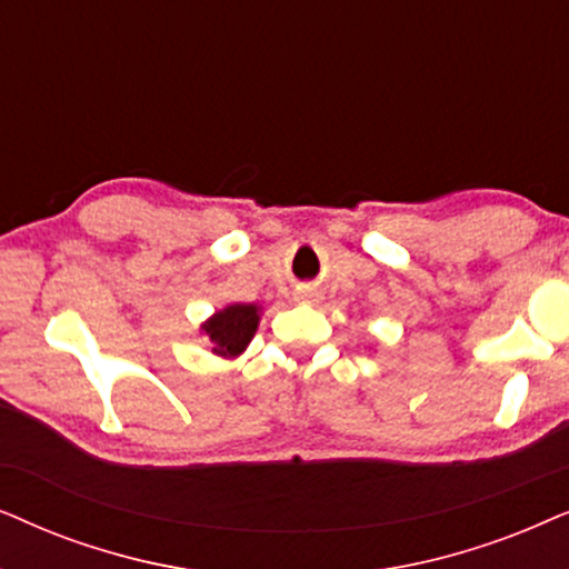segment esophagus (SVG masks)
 <instances>
[{"mask_svg":"<svg viewBox=\"0 0 569 569\" xmlns=\"http://www.w3.org/2000/svg\"><path fill=\"white\" fill-rule=\"evenodd\" d=\"M301 299H312V293H301Z\"/></svg>","mask_w":569,"mask_h":569,"instance_id":"esophagus-1","label":"esophagus"}]
</instances>
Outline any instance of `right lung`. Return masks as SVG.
<instances>
[{
  "label": "right lung",
  "mask_w": 569,
  "mask_h": 569,
  "mask_svg": "<svg viewBox=\"0 0 569 569\" xmlns=\"http://www.w3.org/2000/svg\"><path fill=\"white\" fill-rule=\"evenodd\" d=\"M260 325V307L254 305H229L216 312L208 322H202V332L213 343V353L233 359L249 346Z\"/></svg>",
  "instance_id": "obj_1"
}]
</instances>
